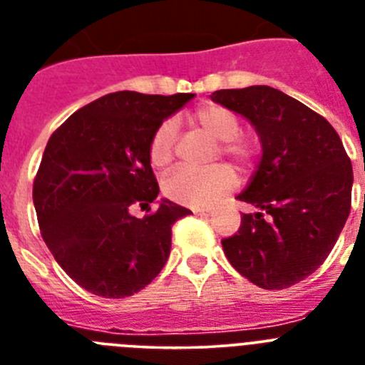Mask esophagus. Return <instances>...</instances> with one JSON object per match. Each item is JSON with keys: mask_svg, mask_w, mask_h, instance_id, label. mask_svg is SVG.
Listing matches in <instances>:
<instances>
[{"mask_svg": "<svg viewBox=\"0 0 365 365\" xmlns=\"http://www.w3.org/2000/svg\"><path fill=\"white\" fill-rule=\"evenodd\" d=\"M193 214H195V215H208V214H210V210H206V208H195V210H193Z\"/></svg>", "mask_w": 365, "mask_h": 365, "instance_id": "obj_1", "label": "esophagus"}]
</instances>
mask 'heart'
I'll return each instance as SVG.
<instances>
[{"mask_svg": "<svg viewBox=\"0 0 365 365\" xmlns=\"http://www.w3.org/2000/svg\"><path fill=\"white\" fill-rule=\"evenodd\" d=\"M193 130L217 144V155L237 170L252 166L257 155V143L241 135L240 117L232 109L219 104H205L188 117ZM175 122L166 120L155 130L150 140V160L155 168H168L175 157ZM234 185V177L227 168L215 166L205 172L177 170L164 179V193L180 205L205 208L222 197Z\"/></svg>", "mask_w": 365, "mask_h": 365, "instance_id": "heart-1", "label": "heart"}]
</instances>
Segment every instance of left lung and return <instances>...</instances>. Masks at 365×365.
I'll list each match as a JSON object with an SVG mask.
<instances>
[{"label": "left lung", "mask_w": 365, "mask_h": 365, "mask_svg": "<svg viewBox=\"0 0 365 365\" xmlns=\"http://www.w3.org/2000/svg\"><path fill=\"white\" fill-rule=\"evenodd\" d=\"M210 98L259 135L261 160L237 199V234L222 240L230 265L254 285L279 291L311 276L333 250L351 210L353 166L322 115L269 86L221 89Z\"/></svg>", "instance_id": "left-lung-1"}]
</instances>
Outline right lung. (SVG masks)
<instances>
[{"mask_svg":"<svg viewBox=\"0 0 365 365\" xmlns=\"http://www.w3.org/2000/svg\"><path fill=\"white\" fill-rule=\"evenodd\" d=\"M193 96L109 93L51 135L32 201L45 245L86 291L125 298L166 265L173 222L192 212L168 199L143 219L130 208L148 206L159 195L150 140Z\"/></svg>","mask_w":365,"mask_h":365,"instance_id":"right-lung-1","label":"right lung"}]
</instances>
